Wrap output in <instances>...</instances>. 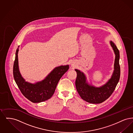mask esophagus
<instances>
[{
    "label": "esophagus",
    "mask_w": 133,
    "mask_h": 133,
    "mask_svg": "<svg viewBox=\"0 0 133 133\" xmlns=\"http://www.w3.org/2000/svg\"><path fill=\"white\" fill-rule=\"evenodd\" d=\"M71 67H72L73 68H75L76 67H77V64L76 63V62L73 61V62H72L71 63Z\"/></svg>",
    "instance_id": "34e87169"
}]
</instances>
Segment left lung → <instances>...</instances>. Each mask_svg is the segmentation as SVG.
Returning <instances> with one entry per match:
<instances>
[{"label": "left lung", "instance_id": "left-lung-1", "mask_svg": "<svg viewBox=\"0 0 133 133\" xmlns=\"http://www.w3.org/2000/svg\"><path fill=\"white\" fill-rule=\"evenodd\" d=\"M110 43L115 55L114 71L111 78L100 87H95L91 83L89 84L85 74L80 70L75 69L77 72L75 81L76 89L83 100L92 104H99L106 100L112 95L120 77L119 65L120 53L115 44L112 41Z\"/></svg>", "mask_w": 133, "mask_h": 133}]
</instances>
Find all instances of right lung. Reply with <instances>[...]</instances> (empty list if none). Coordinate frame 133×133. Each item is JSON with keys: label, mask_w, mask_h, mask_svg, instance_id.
<instances>
[{"label": "right lung", "mask_w": 133, "mask_h": 133, "mask_svg": "<svg viewBox=\"0 0 133 133\" xmlns=\"http://www.w3.org/2000/svg\"><path fill=\"white\" fill-rule=\"evenodd\" d=\"M19 47L15 53L13 73L15 81L20 91L27 99L33 103H40L49 99L53 95L59 81L69 69V65L55 68L41 81L35 83L27 82L19 71L18 59Z\"/></svg>", "instance_id": "add662e5"}]
</instances>
